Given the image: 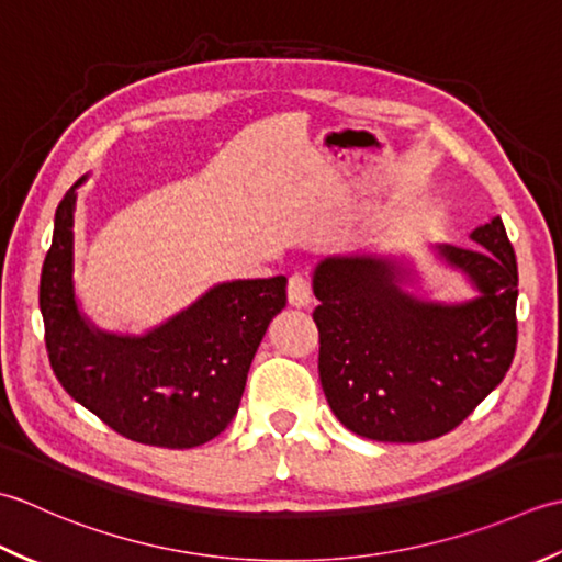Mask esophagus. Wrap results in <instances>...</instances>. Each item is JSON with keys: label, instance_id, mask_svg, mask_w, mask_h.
Listing matches in <instances>:
<instances>
[{"label": "esophagus", "instance_id": "esophagus-1", "mask_svg": "<svg viewBox=\"0 0 562 562\" xmlns=\"http://www.w3.org/2000/svg\"><path fill=\"white\" fill-rule=\"evenodd\" d=\"M289 303L293 307H307L313 303L311 283H307V279L301 277V273H293L289 279Z\"/></svg>", "mask_w": 562, "mask_h": 562}]
</instances>
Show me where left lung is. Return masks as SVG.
Here are the masks:
<instances>
[{"mask_svg": "<svg viewBox=\"0 0 562 562\" xmlns=\"http://www.w3.org/2000/svg\"><path fill=\"white\" fill-rule=\"evenodd\" d=\"M477 247L429 251L475 291L427 301L407 255L349 251L313 271L319 383L337 419L373 441L417 443L456 429L502 383L517 349V257L502 217L471 233Z\"/></svg>", "mask_w": 562, "mask_h": 562, "instance_id": "obj_1", "label": "left lung"}]
</instances>
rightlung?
Segmentation results:
<instances>
[{
    "instance_id": "1",
    "label": "right lung",
    "mask_w": 562,
    "mask_h": 562,
    "mask_svg": "<svg viewBox=\"0 0 562 562\" xmlns=\"http://www.w3.org/2000/svg\"><path fill=\"white\" fill-rule=\"evenodd\" d=\"M55 211L41 273L50 366L67 393L121 437L193 449L231 425L251 359L285 307V277L215 283L184 311L143 335L101 329L75 291L77 189Z\"/></svg>"
}]
</instances>
